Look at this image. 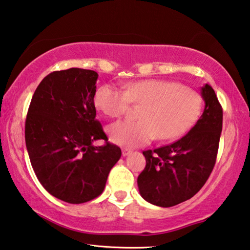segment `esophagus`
I'll return each instance as SVG.
<instances>
[{
    "label": "esophagus",
    "instance_id": "obj_1",
    "mask_svg": "<svg viewBox=\"0 0 250 250\" xmlns=\"http://www.w3.org/2000/svg\"><path fill=\"white\" fill-rule=\"evenodd\" d=\"M122 154H123V156L126 157V156H128V155L132 154V150H130V149H127V148H124V149L122 150Z\"/></svg>",
    "mask_w": 250,
    "mask_h": 250
}]
</instances>
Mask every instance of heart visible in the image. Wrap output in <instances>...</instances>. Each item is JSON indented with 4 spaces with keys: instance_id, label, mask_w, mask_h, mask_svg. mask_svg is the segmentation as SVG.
<instances>
[{
    "instance_id": "heart-1",
    "label": "heart",
    "mask_w": 250,
    "mask_h": 250,
    "mask_svg": "<svg viewBox=\"0 0 250 250\" xmlns=\"http://www.w3.org/2000/svg\"><path fill=\"white\" fill-rule=\"evenodd\" d=\"M93 103L99 111L116 118L127 112L130 103L141 105L139 121L114 123L108 129L112 142L125 147L149 144L152 139H174L188 132L199 120L202 98L190 87L160 79L132 82L122 91L103 84L95 91Z\"/></svg>"
}]
</instances>
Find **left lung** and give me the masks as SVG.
<instances>
[{
    "label": "left lung",
    "mask_w": 250,
    "mask_h": 250,
    "mask_svg": "<svg viewBox=\"0 0 250 250\" xmlns=\"http://www.w3.org/2000/svg\"><path fill=\"white\" fill-rule=\"evenodd\" d=\"M205 106L189 133L171 145L145 150L146 167L137 179L144 200L170 208L191 199L201 190L216 161L223 109L213 87H201Z\"/></svg>",
    "instance_id": "left-lung-1"
}]
</instances>
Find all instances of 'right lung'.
Returning a JSON list of instances; mask_svg holds the SVG:
<instances>
[{"instance_id":"obj_1","label":"right lung","mask_w":250,"mask_h":250,"mask_svg":"<svg viewBox=\"0 0 250 250\" xmlns=\"http://www.w3.org/2000/svg\"><path fill=\"white\" fill-rule=\"evenodd\" d=\"M99 74L70 68L48 74L30 101L25 142L30 164L51 195L80 204L102 193L107 176L122 156L107 141L93 103Z\"/></svg>"}]
</instances>
